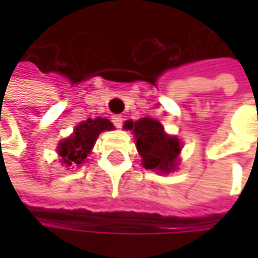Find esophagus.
Segmentation results:
<instances>
[{
  "instance_id": "1",
  "label": "esophagus",
  "mask_w": 258,
  "mask_h": 258,
  "mask_svg": "<svg viewBox=\"0 0 258 258\" xmlns=\"http://www.w3.org/2000/svg\"><path fill=\"white\" fill-rule=\"evenodd\" d=\"M112 122L115 124V127L121 128V127H122V122H124V118H122L121 115H113V116H112Z\"/></svg>"
}]
</instances>
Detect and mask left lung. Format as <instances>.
Here are the masks:
<instances>
[{"label":"left lung","mask_w":258,"mask_h":258,"mask_svg":"<svg viewBox=\"0 0 258 258\" xmlns=\"http://www.w3.org/2000/svg\"><path fill=\"white\" fill-rule=\"evenodd\" d=\"M125 128L133 130L136 146L146 169L172 172L176 167L180 143L176 137L167 136L163 125L152 118H142L137 122H125Z\"/></svg>","instance_id":"1"}]
</instances>
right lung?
<instances>
[{"label":"right lung","mask_w":258,"mask_h":258,"mask_svg":"<svg viewBox=\"0 0 258 258\" xmlns=\"http://www.w3.org/2000/svg\"><path fill=\"white\" fill-rule=\"evenodd\" d=\"M104 130H113V124L106 118H95L80 122L75 134L66 139L58 146L61 161L67 166H79L91 152L98 134Z\"/></svg>","instance_id":"obj_1"}]
</instances>
